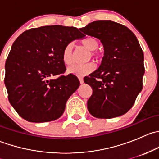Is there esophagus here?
Returning <instances> with one entry per match:
<instances>
[{"instance_id": "obj_1", "label": "esophagus", "mask_w": 159, "mask_h": 159, "mask_svg": "<svg viewBox=\"0 0 159 159\" xmlns=\"http://www.w3.org/2000/svg\"><path fill=\"white\" fill-rule=\"evenodd\" d=\"M78 79H79L81 84H83V83H84V78H83L82 77H78Z\"/></svg>"}]
</instances>
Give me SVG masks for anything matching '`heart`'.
Segmentation results:
<instances>
[{"mask_svg": "<svg viewBox=\"0 0 159 159\" xmlns=\"http://www.w3.org/2000/svg\"><path fill=\"white\" fill-rule=\"evenodd\" d=\"M81 44L84 47L91 51H95L98 48V42L95 38L92 37L84 38L81 41ZM92 55H94V53H92ZM62 60L67 65H69L73 62V44L71 43L67 44L64 48L62 52ZM94 68H95L94 65L91 62L84 65H74L68 68V73L76 76H84L92 72Z\"/></svg>", "mask_w": 159, "mask_h": 159, "instance_id": "heart-1", "label": "heart"}]
</instances>
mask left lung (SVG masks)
I'll return each instance as SVG.
<instances>
[{
    "label": "left lung",
    "instance_id": "8db88e82",
    "mask_svg": "<svg viewBox=\"0 0 159 159\" xmlns=\"http://www.w3.org/2000/svg\"><path fill=\"white\" fill-rule=\"evenodd\" d=\"M103 44L104 57L97 70L84 81L93 90L88 110L98 118H112L128 112L142 90L144 54L135 35L127 27L97 20L80 28Z\"/></svg>",
    "mask_w": 159,
    "mask_h": 159
}]
</instances>
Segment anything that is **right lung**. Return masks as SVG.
Segmentation results:
<instances>
[{"label":"right lung","mask_w":159,"mask_h":159,"mask_svg":"<svg viewBox=\"0 0 159 159\" xmlns=\"http://www.w3.org/2000/svg\"><path fill=\"white\" fill-rule=\"evenodd\" d=\"M84 36L76 28L52 25L28 30L15 40L5 63L4 84L11 105L24 119L47 122L63 115L79 80L70 74L51 78L66 70L65 46Z\"/></svg>","instance_id":"right-lung-1"}]
</instances>
